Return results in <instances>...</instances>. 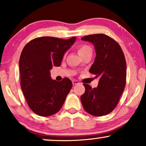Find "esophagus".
<instances>
[{
    "mask_svg": "<svg viewBox=\"0 0 146 146\" xmlns=\"http://www.w3.org/2000/svg\"><path fill=\"white\" fill-rule=\"evenodd\" d=\"M72 83H73V86H75V85L78 84L79 82H78V81H77V80H73V81H72Z\"/></svg>",
    "mask_w": 146,
    "mask_h": 146,
    "instance_id": "34e87169",
    "label": "esophagus"
}]
</instances>
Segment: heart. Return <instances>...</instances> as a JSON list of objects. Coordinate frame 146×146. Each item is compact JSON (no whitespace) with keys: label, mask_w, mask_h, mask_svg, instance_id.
I'll list each match as a JSON object with an SVG mask.
<instances>
[{"label":"heart","mask_w":146,"mask_h":146,"mask_svg":"<svg viewBox=\"0 0 146 146\" xmlns=\"http://www.w3.org/2000/svg\"><path fill=\"white\" fill-rule=\"evenodd\" d=\"M90 52L92 53V49L88 44H82L78 48V53L81 56H84V55Z\"/></svg>","instance_id":"heart-1"}]
</instances>
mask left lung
I'll use <instances>...</instances> for the list:
<instances>
[{
  "instance_id": "obj_1",
  "label": "left lung",
  "mask_w": 146,
  "mask_h": 146,
  "mask_svg": "<svg viewBox=\"0 0 146 146\" xmlns=\"http://www.w3.org/2000/svg\"><path fill=\"white\" fill-rule=\"evenodd\" d=\"M82 40L94 46L96 56L89 71L100 80L94 88L84 84L86 91L81 96V102L91 115H106L116 108L124 91L127 77L125 55L118 42L107 35L92 34Z\"/></svg>"
}]
</instances>
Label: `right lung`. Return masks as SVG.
Wrapping results in <instances>:
<instances>
[{
    "label": "right lung",
    "instance_id": "right-lung-1",
    "mask_svg": "<svg viewBox=\"0 0 146 146\" xmlns=\"http://www.w3.org/2000/svg\"><path fill=\"white\" fill-rule=\"evenodd\" d=\"M75 37L63 40L39 37L29 42L19 58L21 88L29 108L34 113L48 117L60 110L71 90V81L52 80L53 66L59 67L65 52L74 44Z\"/></svg>",
    "mask_w": 146,
    "mask_h": 146
}]
</instances>
